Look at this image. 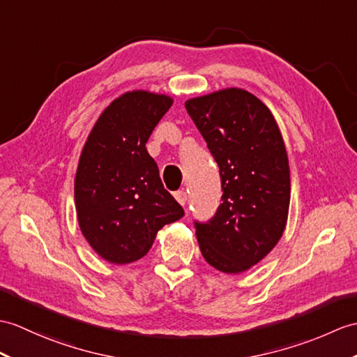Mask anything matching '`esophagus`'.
<instances>
[{"label":"esophagus","mask_w":357,"mask_h":357,"mask_svg":"<svg viewBox=\"0 0 357 357\" xmlns=\"http://www.w3.org/2000/svg\"><path fill=\"white\" fill-rule=\"evenodd\" d=\"M175 199L182 206H184L185 202H187V193L184 192V190H179V192L175 193Z\"/></svg>","instance_id":"esophagus-1"}]
</instances>
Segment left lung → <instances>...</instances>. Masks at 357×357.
Segmentation results:
<instances>
[{"instance_id": "left-lung-1", "label": "left lung", "mask_w": 357, "mask_h": 357, "mask_svg": "<svg viewBox=\"0 0 357 357\" xmlns=\"http://www.w3.org/2000/svg\"><path fill=\"white\" fill-rule=\"evenodd\" d=\"M185 107L219 165L223 190L214 218L195 222L199 248L218 271L245 272L286 228L291 173L283 137L268 106L242 88L190 98Z\"/></svg>"}]
</instances>
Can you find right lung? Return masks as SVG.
Listing matches in <instances>:
<instances>
[{"label":"right lung","instance_id":"obj_1","mask_svg":"<svg viewBox=\"0 0 357 357\" xmlns=\"http://www.w3.org/2000/svg\"><path fill=\"white\" fill-rule=\"evenodd\" d=\"M172 103L144 89L121 94L100 114L80 153L74 179L79 227L106 261L139 260L164 225L184 216L146 149Z\"/></svg>","mask_w":357,"mask_h":357}]
</instances>
